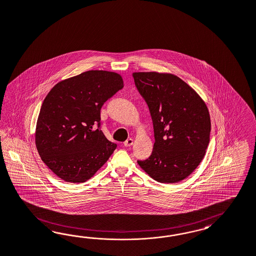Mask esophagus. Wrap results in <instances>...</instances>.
Returning <instances> with one entry per match:
<instances>
[{
  "label": "esophagus",
  "instance_id": "1",
  "mask_svg": "<svg viewBox=\"0 0 256 256\" xmlns=\"http://www.w3.org/2000/svg\"><path fill=\"white\" fill-rule=\"evenodd\" d=\"M132 144H133V140L132 138H130V139L126 140V142H124V146L126 148H128V146H132Z\"/></svg>",
  "mask_w": 256,
  "mask_h": 256
}]
</instances>
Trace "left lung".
Wrapping results in <instances>:
<instances>
[{
  "label": "left lung",
  "instance_id": "left-lung-1",
  "mask_svg": "<svg viewBox=\"0 0 256 256\" xmlns=\"http://www.w3.org/2000/svg\"><path fill=\"white\" fill-rule=\"evenodd\" d=\"M140 94L148 104L154 126L151 156L138 160L160 183H176L194 172L210 144V112L198 94L172 74L135 72Z\"/></svg>",
  "mask_w": 256,
  "mask_h": 256
}]
</instances>
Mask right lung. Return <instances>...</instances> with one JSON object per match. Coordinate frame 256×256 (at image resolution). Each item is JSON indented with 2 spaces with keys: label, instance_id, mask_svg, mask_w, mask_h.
<instances>
[{
  "label": "right lung",
  "instance_id": "obj_1",
  "mask_svg": "<svg viewBox=\"0 0 256 256\" xmlns=\"http://www.w3.org/2000/svg\"><path fill=\"white\" fill-rule=\"evenodd\" d=\"M123 87L119 74L89 70L60 82L46 94L36 144L57 176L66 182H86L108 160L117 144L101 130L100 110Z\"/></svg>",
  "mask_w": 256,
  "mask_h": 256
}]
</instances>
